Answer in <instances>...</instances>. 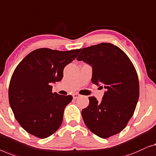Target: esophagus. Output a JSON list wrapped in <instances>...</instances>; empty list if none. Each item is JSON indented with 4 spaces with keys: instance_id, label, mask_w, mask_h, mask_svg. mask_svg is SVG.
Instances as JSON below:
<instances>
[{
    "instance_id": "obj_1",
    "label": "esophagus",
    "mask_w": 156,
    "mask_h": 156,
    "mask_svg": "<svg viewBox=\"0 0 156 156\" xmlns=\"http://www.w3.org/2000/svg\"><path fill=\"white\" fill-rule=\"evenodd\" d=\"M80 96V95H79L78 93H75L73 95V99H77V98H78Z\"/></svg>"
}]
</instances>
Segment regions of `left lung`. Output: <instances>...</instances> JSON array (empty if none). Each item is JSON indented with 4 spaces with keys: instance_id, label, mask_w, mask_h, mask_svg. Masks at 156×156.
<instances>
[{
    "instance_id": "left-lung-1",
    "label": "left lung",
    "mask_w": 156,
    "mask_h": 156,
    "mask_svg": "<svg viewBox=\"0 0 156 156\" xmlns=\"http://www.w3.org/2000/svg\"><path fill=\"white\" fill-rule=\"evenodd\" d=\"M77 60L92 66V82L106 90L101 102L89 97V105L81 112L86 126L102 139L121 132L133 116L139 98V78L132 62L110 43L83 48Z\"/></svg>"
}]
</instances>
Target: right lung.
<instances>
[{"label": "right lung", "instance_id": "add662e5", "mask_svg": "<svg viewBox=\"0 0 156 156\" xmlns=\"http://www.w3.org/2000/svg\"><path fill=\"white\" fill-rule=\"evenodd\" d=\"M80 51L38 49L15 69L8 89L9 103L15 119L30 134L45 139L61 126L65 107L73 97L53 93L51 83L61 80L63 69Z\"/></svg>", "mask_w": 156, "mask_h": 156}]
</instances>
